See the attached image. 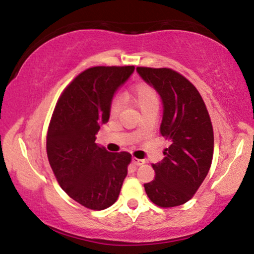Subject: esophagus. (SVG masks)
Instances as JSON below:
<instances>
[{"label": "esophagus", "instance_id": "34e87169", "mask_svg": "<svg viewBox=\"0 0 254 254\" xmlns=\"http://www.w3.org/2000/svg\"><path fill=\"white\" fill-rule=\"evenodd\" d=\"M132 163L135 164V166H143V164L145 163L144 160H139V158H132Z\"/></svg>", "mask_w": 254, "mask_h": 254}]
</instances>
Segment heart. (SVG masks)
<instances>
[{
  "mask_svg": "<svg viewBox=\"0 0 254 254\" xmlns=\"http://www.w3.org/2000/svg\"><path fill=\"white\" fill-rule=\"evenodd\" d=\"M129 99L132 102L137 108L139 109V111L145 112L149 110H158L160 106V98L158 94L154 88L145 84H139L133 88L131 92L127 94ZM121 103L118 100H114L110 106V115L111 117H116L121 111Z\"/></svg>",
  "mask_w": 254,
  "mask_h": 254,
  "instance_id": "obj_1",
  "label": "heart"
}]
</instances>
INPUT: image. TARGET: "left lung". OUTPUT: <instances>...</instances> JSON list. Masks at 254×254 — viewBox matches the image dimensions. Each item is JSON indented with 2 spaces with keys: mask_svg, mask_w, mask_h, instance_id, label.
I'll return each instance as SVG.
<instances>
[{
  "mask_svg": "<svg viewBox=\"0 0 254 254\" xmlns=\"http://www.w3.org/2000/svg\"><path fill=\"white\" fill-rule=\"evenodd\" d=\"M137 73L161 97L160 132L170 142L163 160L152 164L155 180L145 193L160 207L187 202L206 179L212 164L214 135L208 111L198 91L170 68L137 67Z\"/></svg>",
  "mask_w": 254,
  "mask_h": 254,
  "instance_id": "8db88e82",
  "label": "left lung"
}]
</instances>
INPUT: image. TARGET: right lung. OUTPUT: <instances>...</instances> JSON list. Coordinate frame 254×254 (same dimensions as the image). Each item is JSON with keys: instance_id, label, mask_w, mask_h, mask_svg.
I'll return each mask as SVG.
<instances>
[{"instance_id": "obj_1", "label": "right lung", "mask_w": 254, "mask_h": 254, "mask_svg": "<svg viewBox=\"0 0 254 254\" xmlns=\"http://www.w3.org/2000/svg\"><path fill=\"white\" fill-rule=\"evenodd\" d=\"M135 71L133 66L88 68L61 94L47 133V156L60 187L94 210L117 201L131 161L129 152H109L96 133L108 123L112 98Z\"/></svg>"}]
</instances>
